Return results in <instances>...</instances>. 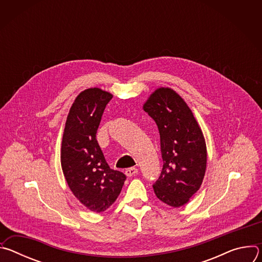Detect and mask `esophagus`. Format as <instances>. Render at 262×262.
<instances>
[{
	"label": "esophagus",
	"instance_id": "obj_1",
	"mask_svg": "<svg viewBox=\"0 0 262 262\" xmlns=\"http://www.w3.org/2000/svg\"><path fill=\"white\" fill-rule=\"evenodd\" d=\"M138 173V169L137 168H128L125 170V175L127 177H130V176H134Z\"/></svg>",
	"mask_w": 262,
	"mask_h": 262
}]
</instances>
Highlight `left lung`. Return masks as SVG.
Returning a JSON list of instances; mask_svg holds the SVG:
<instances>
[{
  "instance_id": "obj_1",
  "label": "left lung",
  "mask_w": 262,
  "mask_h": 262,
  "mask_svg": "<svg viewBox=\"0 0 262 262\" xmlns=\"http://www.w3.org/2000/svg\"><path fill=\"white\" fill-rule=\"evenodd\" d=\"M161 137L163 170L154 184L157 197L180 207L200 189L207 164L206 143L192 110L169 87L155 90L143 104Z\"/></svg>"
}]
</instances>
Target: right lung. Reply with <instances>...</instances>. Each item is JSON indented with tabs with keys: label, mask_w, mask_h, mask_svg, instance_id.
I'll list each match as a JSON object with an SVG mask.
<instances>
[{
	"label": "right lung",
	"mask_w": 262,
	"mask_h": 262,
	"mask_svg": "<svg viewBox=\"0 0 262 262\" xmlns=\"http://www.w3.org/2000/svg\"><path fill=\"white\" fill-rule=\"evenodd\" d=\"M112 97L97 87L82 91L69 110L62 138L61 167L66 182L74 197L94 212L104 211L116 201L126 179L108 167L96 140Z\"/></svg>",
	"instance_id": "obj_1"
}]
</instances>
